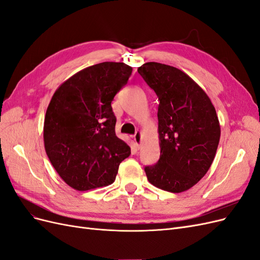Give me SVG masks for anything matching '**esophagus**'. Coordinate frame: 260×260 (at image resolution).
<instances>
[{
    "instance_id": "34e87169",
    "label": "esophagus",
    "mask_w": 260,
    "mask_h": 260,
    "mask_svg": "<svg viewBox=\"0 0 260 260\" xmlns=\"http://www.w3.org/2000/svg\"><path fill=\"white\" fill-rule=\"evenodd\" d=\"M133 138H135V141L138 146L141 145V131H137L136 135L133 136Z\"/></svg>"
}]
</instances>
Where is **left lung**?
I'll return each mask as SVG.
<instances>
[{
  "label": "left lung",
  "mask_w": 260,
  "mask_h": 260,
  "mask_svg": "<svg viewBox=\"0 0 260 260\" xmlns=\"http://www.w3.org/2000/svg\"><path fill=\"white\" fill-rule=\"evenodd\" d=\"M138 73L159 100L160 157L145 166L147 180L164 191L184 192L214 161L220 140L216 109L201 86L176 67L149 61Z\"/></svg>",
  "instance_id": "8db88e82"
}]
</instances>
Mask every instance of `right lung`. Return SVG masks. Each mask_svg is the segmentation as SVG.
Returning <instances> with one entry per match:
<instances>
[{"label": "right lung", "instance_id": "obj_1", "mask_svg": "<svg viewBox=\"0 0 260 260\" xmlns=\"http://www.w3.org/2000/svg\"><path fill=\"white\" fill-rule=\"evenodd\" d=\"M132 68L104 61L84 68L59 85L46 109V155L59 177L78 191L113 183L131 149L115 133L112 101Z\"/></svg>", "mask_w": 260, "mask_h": 260}]
</instances>
